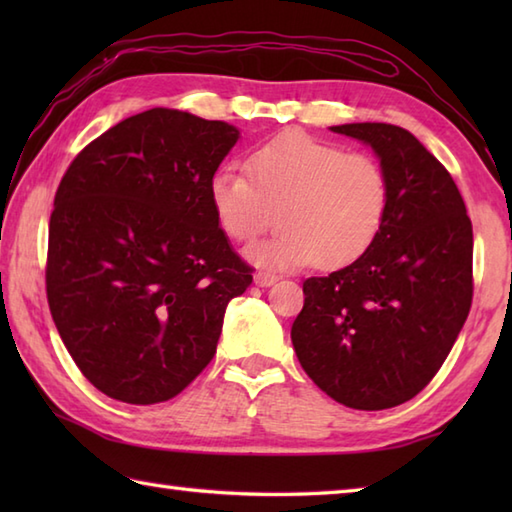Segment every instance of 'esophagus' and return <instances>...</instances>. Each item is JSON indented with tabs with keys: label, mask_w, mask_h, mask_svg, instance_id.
<instances>
[{
	"label": "esophagus",
	"mask_w": 512,
	"mask_h": 512,
	"mask_svg": "<svg viewBox=\"0 0 512 512\" xmlns=\"http://www.w3.org/2000/svg\"><path fill=\"white\" fill-rule=\"evenodd\" d=\"M253 281H255V286H259V288H268V286L275 284L277 277L273 273H264V270H259V273H255Z\"/></svg>",
	"instance_id": "1"
}]
</instances>
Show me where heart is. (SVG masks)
<instances>
[{
	"label": "heart",
	"instance_id": "obj_1",
	"mask_svg": "<svg viewBox=\"0 0 512 512\" xmlns=\"http://www.w3.org/2000/svg\"><path fill=\"white\" fill-rule=\"evenodd\" d=\"M244 169L246 176L217 169L206 200L233 242L264 233L277 211L281 231L246 250L255 266L341 268L363 257L383 231L389 178L374 156L286 132L250 151Z\"/></svg>",
	"mask_w": 512,
	"mask_h": 512
}]
</instances>
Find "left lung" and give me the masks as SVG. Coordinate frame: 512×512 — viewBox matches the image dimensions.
<instances>
[{
    "label": "left lung",
    "mask_w": 512,
    "mask_h": 512,
    "mask_svg": "<svg viewBox=\"0 0 512 512\" xmlns=\"http://www.w3.org/2000/svg\"><path fill=\"white\" fill-rule=\"evenodd\" d=\"M330 129L374 149L389 211L363 257L303 281L290 336L314 385L345 407L380 411L420 394L458 339L473 299V226L451 173L407 129Z\"/></svg>",
    "instance_id": "8db88e82"
}]
</instances>
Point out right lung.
Masks as SVG:
<instances>
[{
    "mask_svg": "<svg viewBox=\"0 0 512 512\" xmlns=\"http://www.w3.org/2000/svg\"><path fill=\"white\" fill-rule=\"evenodd\" d=\"M239 129L154 107L85 147L54 195L46 292L90 383L129 405L165 402L211 363L228 301L253 275L206 187Z\"/></svg>",
    "mask_w": 512,
    "mask_h": 512,
    "instance_id": "obj_1",
    "label": "right lung"
}]
</instances>
